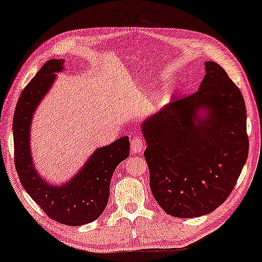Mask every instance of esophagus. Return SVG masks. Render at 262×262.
Returning <instances> with one entry per match:
<instances>
[{
    "label": "esophagus",
    "instance_id": "obj_1",
    "mask_svg": "<svg viewBox=\"0 0 262 262\" xmlns=\"http://www.w3.org/2000/svg\"><path fill=\"white\" fill-rule=\"evenodd\" d=\"M132 151L133 154H138V153H141L142 149H143V141L141 139L139 138H135L132 140Z\"/></svg>",
    "mask_w": 262,
    "mask_h": 262
}]
</instances>
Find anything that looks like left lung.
I'll return each mask as SVG.
<instances>
[{
	"mask_svg": "<svg viewBox=\"0 0 262 262\" xmlns=\"http://www.w3.org/2000/svg\"><path fill=\"white\" fill-rule=\"evenodd\" d=\"M199 91L143 121L149 185L177 217L206 215L227 200L248 156L243 94L225 69L205 62Z\"/></svg>",
	"mask_w": 262,
	"mask_h": 262,
	"instance_id": "8db88e82",
	"label": "left lung"
}]
</instances>
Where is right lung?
Masks as SVG:
<instances>
[{"label": "right lung", "mask_w": 262, "mask_h": 262, "mask_svg": "<svg viewBox=\"0 0 262 262\" xmlns=\"http://www.w3.org/2000/svg\"><path fill=\"white\" fill-rule=\"evenodd\" d=\"M63 69V60H49L21 93L13 122L15 166L23 188L47 215L60 224L81 226L96 220L103 213L113 173L119 163L128 158L130 144L128 136H123L108 146L97 148L83 167L61 185L50 183L38 174L31 156V120L53 87L56 73Z\"/></svg>", "instance_id": "1"}]
</instances>
